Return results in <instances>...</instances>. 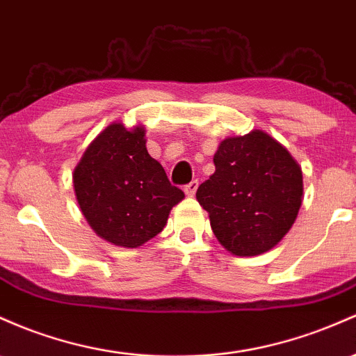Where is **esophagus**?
Returning a JSON list of instances; mask_svg holds the SVG:
<instances>
[{"instance_id": "esophagus-1", "label": "esophagus", "mask_w": 356, "mask_h": 356, "mask_svg": "<svg viewBox=\"0 0 356 356\" xmlns=\"http://www.w3.org/2000/svg\"><path fill=\"white\" fill-rule=\"evenodd\" d=\"M196 191H197V181H191L189 184L184 186V193L187 194V196L193 197L194 194H196Z\"/></svg>"}]
</instances>
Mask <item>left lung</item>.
I'll return each instance as SVG.
<instances>
[{
    "label": "left lung",
    "instance_id": "obj_1",
    "mask_svg": "<svg viewBox=\"0 0 356 356\" xmlns=\"http://www.w3.org/2000/svg\"><path fill=\"white\" fill-rule=\"evenodd\" d=\"M216 170L197 187L218 241L238 257L275 247L294 225L302 202V172L291 154L264 131L222 140Z\"/></svg>",
    "mask_w": 356,
    "mask_h": 356
}]
</instances>
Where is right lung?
<instances>
[{"instance_id":"right-lung-1","label":"right lung","mask_w":356,"mask_h":356,"mask_svg":"<svg viewBox=\"0 0 356 356\" xmlns=\"http://www.w3.org/2000/svg\"><path fill=\"white\" fill-rule=\"evenodd\" d=\"M145 130L109 124L84 152L74 170L77 202L103 240L136 248L157 236L170 209L184 199L165 170L148 155Z\"/></svg>"}]
</instances>
